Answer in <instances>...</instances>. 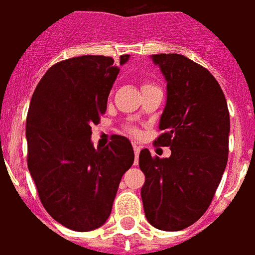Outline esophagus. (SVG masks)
<instances>
[{
    "label": "esophagus",
    "instance_id": "esophagus-1",
    "mask_svg": "<svg viewBox=\"0 0 255 255\" xmlns=\"http://www.w3.org/2000/svg\"><path fill=\"white\" fill-rule=\"evenodd\" d=\"M133 148H134V156H135V164H137L138 156H139V151H140V146L138 143H133Z\"/></svg>",
    "mask_w": 255,
    "mask_h": 255
}]
</instances>
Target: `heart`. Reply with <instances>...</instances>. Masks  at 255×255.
Wrapping results in <instances>:
<instances>
[{"instance_id":"heart-1","label":"heart","mask_w":255,"mask_h":255,"mask_svg":"<svg viewBox=\"0 0 255 255\" xmlns=\"http://www.w3.org/2000/svg\"><path fill=\"white\" fill-rule=\"evenodd\" d=\"M154 87H156V85L154 84V83H151V81L142 80V91L147 88H154ZM128 131H129L130 134H133V135H139V131H138L135 128H128Z\"/></svg>"}]
</instances>
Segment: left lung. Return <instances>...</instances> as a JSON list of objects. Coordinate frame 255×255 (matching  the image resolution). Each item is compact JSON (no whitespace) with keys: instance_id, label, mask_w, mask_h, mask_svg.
<instances>
[{"instance_id":"obj_1","label":"left lung","mask_w":255,"mask_h":255,"mask_svg":"<svg viewBox=\"0 0 255 255\" xmlns=\"http://www.w3.org/2000/svg\"><path fill=\"white\" fill-rule=\"evenodd\" d=\"M152 62L167 80L162 134L154 143L168 146L171 156L140 150V196L152 227L176 232L211 205L227 167L231 121L223 89L207 68L179 54L152 55Z\"/></svg>"}]
</instances>
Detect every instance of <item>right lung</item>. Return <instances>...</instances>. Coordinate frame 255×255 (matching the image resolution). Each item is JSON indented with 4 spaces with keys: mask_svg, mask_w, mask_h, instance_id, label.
Instances as JSON below:
<instances>
[{
    "mask_svg": "<svg viewBox=\"0 0 255 255\" xmlns=\"http://www.w3.org/2000/svg\"><path fill=\"white\" fill-rule=\"evenodd\" d=\"M128 59L122 55L120 64ZM118 72L111 56L70 58L44 73L31 97L28 171L48 215L72 231H93L107 221L122 175L134 162L128 138L115 135L104 148L91 142Z\"/></svg>",
    "mask_w": 255,
    "mask_h": 255,
    "instance_id": "add662e5",
    "label": "right lung"
}]
</instances>
